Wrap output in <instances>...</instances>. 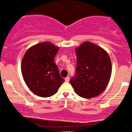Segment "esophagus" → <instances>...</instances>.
Returning a JSON list of instances; mask_svg holds the SVG:
<instances>
[{
  "mask_svg": "<svg viewBox=\"0 0 132 132\" xmlns=\"http://www.w3.org/2000/svg\"><path fill=\"white\" fill-rule=\"evenodd\" d=\"M69 80H70V77H69V76L65 78V81L66 82H69Z\"/></svg>",
  "mask_w": 132,
  "mask_h": 132,
  "instance_id": "esophagus-1",
  "label": "esophagus"
}]
</instances>
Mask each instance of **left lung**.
Segmentation results:
<instances>
[{
  "instance_id": "8db88e82",
  "label": "left lung",
  "mask_w": 132,
  "mask_h": 132,
  "mask_svg": "<svg viewBox=\"0 0 132 132\" xmlns=\"http://www.w3.org/2000/svg\"><path fill=\"white\" fill-rule=\"evenodd\" d=\"M77 67L70 82L80 97L91 98L102 94L109 84L112 63L102 47L89 42L75 48Z\"/></svg>"
}]
</instances>
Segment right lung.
I'll return each mask as SVG.
<instances>
[{
	"label": "right lung",
	"instance_id": "right-lung-1",
	"mask_svg": "<svg viewBox=\"0 0 132 132\" xmlns=\"http://www.w3.org/2000/svg\"><path fill=\"white\" fill-rule=\"evenodd\" d=\"M59 49L51 42H44L31 47L23 55L22 76L29 89L36 95L51 97L65 82L54 62Z\"/></svg>",
	"mask_w": 132,
	"mask_h": 132
}]
</instances>
